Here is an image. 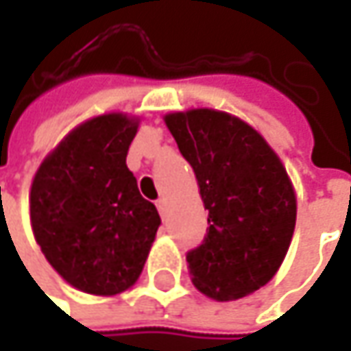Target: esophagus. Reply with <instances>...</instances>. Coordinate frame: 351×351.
<instances>
[{
	"label": "esophagus",
	"mask_w": 351,
	"mask_h": 351,
	"mask_svg": "<svg viewBox=\"0 0 351 351\" xmlns=\"http://www.w3.org/2000/svg\"><path fill=\"white\" fill-rule=\"evenodd\" d=\"M156 207H158V210H160V215H162V217H166V209H168L166 199H158V201H156Z\"/></svg>",
	"instance_id": "1"
}]
</instances>
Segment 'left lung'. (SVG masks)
<instances>
[{
	"label": "left lung",
	"mask_w": 351,
	"mask_h": 351,
	"mask_svg": "<svg viewBox=\"0 0 351 351\" xmlns=\"http://www.w3.org/2000/svg\"><path fill=\"white\" fill-rule=\"evenodd\" d=\"M195 171L209 210L203 244L187 254L191 281L215 301H236L263 287L287 256L297 197L287 169L262 134L217 109L164 117Z\"/></svg>",
	"instance_id": "1"
}]
</instances>
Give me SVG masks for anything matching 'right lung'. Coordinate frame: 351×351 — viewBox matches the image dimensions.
Listing matches in <instances>:
<instances>
[{
    "mask_svg": "<svg viewBox=\"0 0 351 351\" xmlns=\"http://www.w3.org/2000/svg\"><path fill=\"white\" fill-rule=\"evenodd\" d=\"M138 117L105 113L70 130L29 193L31 226L54 271L77 291L113 297L141 277L160 215L127 168Z\"/></svg>",
    "mask_w": 351,
    "mask_h": 351,
    "instance_id": "right-lung-1",
    "label": "right lung"
}]
</instances>
